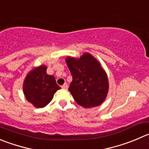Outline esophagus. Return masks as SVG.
<instances>
[{"mask_svg":"<svg viewBox=\"0 0 149 149\" xmlns=\"http://www.w3.org/2000/svg\"><path fill=\"white\" fill-rule=\"evenodd\" d=\"M68 86L67 83H65L62 86V88H63V89H68Z\"/></svg>","mask_w":149,"mask_h":149,"instance_id":"esophagus-1","label":"esophagus"}]
</instances>
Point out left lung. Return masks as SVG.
Returning a JSON list of instances; mask_svg holds the SVG:
<instances>
[{"mask_svg": "<svg viewBox=\"0 0 149 149\" xmlns=\"http://www.w3.org/2000/svg\"><path fill=\"white\" fill-rule=\"evenodd\" d=\"M65 61L73 77L68 90L76 102L84 108L100 105L108 93V81L97 60L85 53L79 59L68 57Z\"/></svg>", "mask_w": 149, "mask_h": 149, "instance_id": "1", "label": "left lung"}]
</instances>
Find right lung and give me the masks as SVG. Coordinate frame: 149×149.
Instances as JSON below:
<instances>
[{
	"label": "right lung",
	"instance_id": "obj_1",
	"mask_svg": "<svg viewBox=\"0 0 149 149\" xmlns=\"http://www.w3.org/2000/svg\"><path fill=\"white\" fill-rule=\"evenodd\" d=\"M60 89L54 76L47 74V67L44 65L31 70L23 84L26 99L36 108L46 106L52 100L54 94Z\"/></svg>",
	"mask_w": 149,
	"mask_h": 149
}]
</instances>
